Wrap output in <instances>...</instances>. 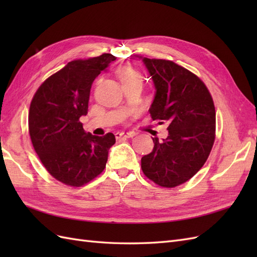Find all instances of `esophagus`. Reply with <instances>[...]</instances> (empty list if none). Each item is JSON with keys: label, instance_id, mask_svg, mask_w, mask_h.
I'll return each instance as SVG.
<instances>
[{"label": "esophagus", "instance_id": "obj_1", "mask_svg": "<svg viewBox=\"0 0 257 257\" xmlns=\"http://www.w3.org/2000/svg\"><path fill=\"white\" fill-rule=\"evenodd\" d=\"M135 136L134 132H119V133L115 134L116 139H124V138H131Z\"/></svg>", "mask_w": 257, "mask_h": 257}]
</instances>
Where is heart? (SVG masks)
<instances>
[{"label": "heart", "instance_id": "obj_1", "mask_svg": "<svg viewBox=\"0 0 257 257\" xmlns=\"http://www.w3.org/2000/svg\"><path fill=\"white\" fill-rule=\"evenodd\" d=\"M120 78L121 80H124V79H130V78H141V77H139L138 73L133 71L132 68H125L120 72Z\"/></svg>", "mask_w": 257, "mask_h": 257}]
</instances>
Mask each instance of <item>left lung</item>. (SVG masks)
<instances>
[{"instance_id":"1","label":"left lung","mask_w":257,"mask_h":257,"mask_svg":"<svg viewBox=\"0 0 257 257\" xmlns=\"http://www.w3.org/2000/svg\"><path fill=\"white\" fill-rule=\"evenodd\" d=\"M143 61L154 84L152 119L168 124V136L154 137L151 153L142 158L144 174L164 188L182 184L204 166L215 138V109L211 95L196 75L173 61Z\"/></svg>"}]
</instances>
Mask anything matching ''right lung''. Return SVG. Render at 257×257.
Here are the masks:
<instances>
[{"label":"right lung","instance_id":"1","mask_svg":"<svg viewBox=\"0 0 257 257\" xmlns=\"http://www.w3.org/2000/svg\"><path fill=\"white\" fill-rule=\"evenodd\" d=\"M110 53L75 60L50 76L36 91L29 111V132L34 150L48 173L60 182L81 186L103 172L112 133L95 136L83 130L91 85L112 61Z\"/></svg>","mask_w":257,"mask_h":257}]
</instances>
